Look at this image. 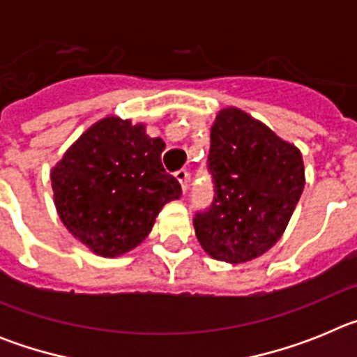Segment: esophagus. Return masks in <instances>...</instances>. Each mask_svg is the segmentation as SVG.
Instances as JSON below:
<instances>
[{"label": "esophagus", "instance_id": "34e87169", "mask_svg": "<svg viewBox=\"0 0 357 357\" xmlns=\"http://www.w3.org/2000/svg\"><path fill=\"white\" fill-rule=\"evenodd\" d=\"M175 178L181 182L182 191H184V193H188V189H189V172L188 169H178V172L175 173Z\"/></svg>", "mask_w": 357, "mask_h": 357}]
</instances>
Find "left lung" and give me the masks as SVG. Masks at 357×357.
Returning <instances> with one entry per match:
<instances>
[{
	"instance_id": "left-lung-1",
	"label": "left lung",
	"mask_w": 357,
	"mask_h": 357,
	"mask_svg": "<svg viewBox=\"0 0 357 357\" xmlns=\"http://www.w3.org/2000/svg\"><path fill=\"white\" fill-rule=\"evenodd\" d=\"M213 209L195 218V234L213 259L248 263L284 234L305 185L301 150L238 107L211 127Z\"/></svg>"
}]
</instances>
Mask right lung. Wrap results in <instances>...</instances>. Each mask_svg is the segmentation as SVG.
Segmentation results:
<instances>
[{"label":"right lung","instance_id":"obj_1","mask_svg":"<svg viewBox=\"0 0 357 357\" xmlns=\"http://www.w3.org/2000/svg\"><path fill=\"white\" fill-rule=\"evenodd\" d=\"M166 148L146 123L116 114L93 123L52 168L53 202L73 238L102 257L146 239L157 214L178 200V181L160 162Z\"/></svg>","mask_w":357,"mask_h":357}]
</instances>
